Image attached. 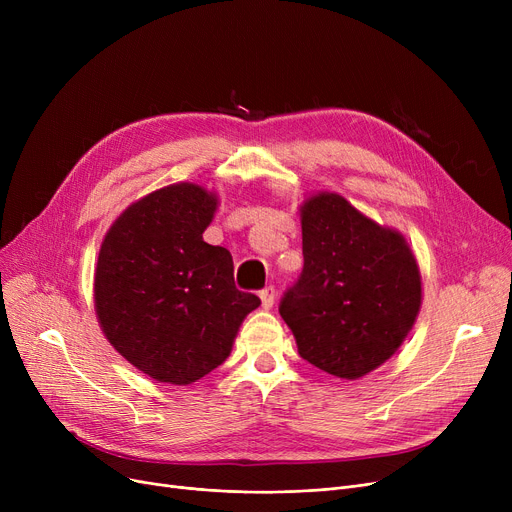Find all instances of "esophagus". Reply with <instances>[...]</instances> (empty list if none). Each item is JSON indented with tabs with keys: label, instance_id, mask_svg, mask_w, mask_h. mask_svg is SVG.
Segmentation results:
<instances>
[{
	"label": "esophagus",
	"instance_id": "1",
	"mask_svg": "<svg viewBox=\"0 0 512 512\" xmlns=\"http://www.w3.org/2000/svg\"><path fill=\"white\" fill-rule=\"evenodd\" d=\"M259 299H261V307L263 309H272L274 301H276V288L274 286H267L259 292Z\"/></svg>",
	"mask_w": 512,
	"mask_h": 512
}]
</instances>
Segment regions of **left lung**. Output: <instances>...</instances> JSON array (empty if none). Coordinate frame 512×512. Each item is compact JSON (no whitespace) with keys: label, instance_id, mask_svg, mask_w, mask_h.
<instances>
[{"label":"left lung","instance_id":"obj_1","mask_svg":"<svg viewBox=\"0 0 512 512\" xmlns=\"http://www.w3.org/2000/svg\"><path fill=\"white\" fill-rule=\"evenodd\" d=\"M303 274L280 303L299 355L340 380H359L405 342L421 309V272L398 230L338 193L299 209Z\"/></svg>","mask_w":512,"mask_h":512}]
</instances>
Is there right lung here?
I'll list each match as a JSON object with an SVG mask.
<instances>
[{
	"instance_id": "right-lung-1",
	"label": "right lung",
	"mask_w": 512,
	"mask_h": 512,
	"mask_svg": "<svg viewBox=\"0 0 512 512\" xmlns=\"http://www.w3.org/2000/svg\"><path fill=\"white\" fill-rule=\"evenodd\" d=\"M218 195L178 182L128 205L107 230L93 299L101 332L155 382L186 386L222 365L261 305L234 286L232 255L207 245Z\"/></svg>"
}]
</instances>
